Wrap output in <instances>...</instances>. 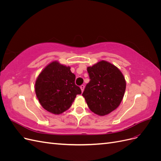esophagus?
<instances>
[{"mask_svg": "<svg viewBox=\"0 0 161 161\" xmlns=\"http://www.w3.org/2000/svg\"><path fill=\"white\" fill-rule=\"evenodd\" d=\"M80 89H81V91L82 92H83V91H84V89H85V85H80Z\"/></svg>", "mask_w": 161, "mask_h": 161, "instance_id": "1", "label": "esophagus"}]
</instances>
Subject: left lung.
Here are the masks:
<instances>
[{
	"instance_id": "1",
	"label": "left lung",
	"mask_w": 161,
	"mask_h": 161,
	"mask_svg": "<svg viewBox=\"0 0 161 161\" xmlns=\"http://www.w3.org/2000/svg\"><path fill=\"white\" fill-rule=\"evenodd\" d=\"M90 81L82 96L89 109L103 116L119 105L124 95L126 83L122 73L111 63L102 60L87 68Z\"/></svg>"
}]
</instances>
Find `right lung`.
I'll return each mask as SVG.
<instances>
[{
    "instance_id": "right-lung-1",
    "label": "right lung",
    "mask_w": 161,
    "mask_h": 161,
    "mask_svg": "<svg viewBox=\"0 0 161 161\" xmlns=\"http://www.w3.org/2000/svg\"><path fill=\"white\" fill-rule=\"evenodd\" d=\"M75 75L70 68L53 62L37 77L35 91L42 106L53 114H60L69 109L76 95L81 94L75 85Z\"/></svg>"
}]
</instances>
